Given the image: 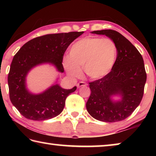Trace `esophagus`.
<instances>
[{
    "label": "esophagus",
    "instance_id": "obj_1",
    "mask_svg": "<svg viewBox=\"0 0 156 156\" xmlns=\"http://www.w3.org/2000/svg\"><path fill=\"white\" fill-rule=\"evenodd\" d=\"M87 84L86 83H84V82L81 81V82H80V83H78L77 84V87H78V88H80V87L87 86Z\"/></svg>",
    "mask_w": 156,
    "mask_h": 156
}]
</instances>
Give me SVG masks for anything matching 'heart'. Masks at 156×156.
Instances as JSON below:
<instances>
[{"label": "heart", "instance_id": "obj_1", "mask_svg": "<svg viewBox=\"0 0 156 156\" xmlns=\"http://www.w3.org/2000/svg\"><path fill=\"white\" fill-rule=\"evenodd\" d=\"M117 48L109 38L87 37L73 44L69 56H66L63 65L71 77L81 75L84 68L86 75L93 80L106 76L115 65Z\"/></svg>", "mask_w": 156, "mask_h": 156}]
</instances>
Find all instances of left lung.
Listing matches in <instances>:
<instances>
[{
    "mask_svg": "<svg viewBox=\"0 0 156 156\" xmlns=\"http://www.w3.org/2000/svg\"><path fill=\"white\" fill-rule=\"evenodd\" d=\"M114 42L117 58L111 72L102 78L89 83L91 95L87 102L88 113L98 120L106 122L126 119L134 112L143 97L147 80L142 55L130 41L112 30L94 31ZM121 100L113 101V95Z\"/></svg>",
    "mask_w": 156,
    "mask_h": 156,
    "instance_id": "8db88e82",
    "label": "left lung"
}]
</instances>
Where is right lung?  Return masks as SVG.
Wrapping results in <instances>:
<instances>
[{
    "label": "right lung",
    "mask_w": 156,
    "mask_h": 156,
    "mask_svg": "<svg viewBox=\"0 0 156 156\" xmlns=\"http://www.w3.org/2000/svg\"><path fill=\"white\" fill-rule=\"evenodd\" d=\"M84 33L72 31L37 37L28 41L13 58L8 74L9 98L22 115L32 120H45L58 115L65 107L67 97L76 87L65 89L54 84L39 94L30 93L26 87V76L36 66L50 63L64 72L63 56L69 45Z\"/></svg>",
    "instance_id": "right-lung-1"
}]
</instances>
